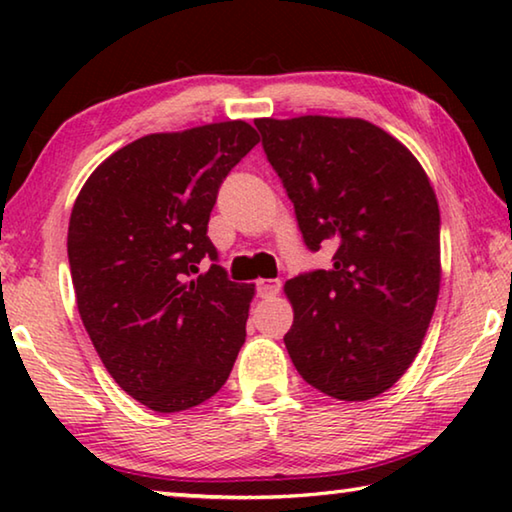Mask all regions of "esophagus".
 <instances>
[{
    "label": "esophagus",
    "mask_w": 512,
    "mask_h": 512,
    "mask_svg": "<svg viewBox=\"0 0 512 512\" xmlns=\"http://www.w3.org/2000/svg\"><path fill=\"white\" fill-rule=\"evenodd\" d=\"M280 289H282V282L273 280V277H264V280L257 282V293L262 298H273L280 293Z\"/></svg>",
    "instance_id": "1"
}]
</instances>
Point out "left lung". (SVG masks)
Returning a JSON list of instances; mask_svg holds the SVG:
<instances>
[{"mask_svg":"<svg viewBox=\"0 0 512 512\" xmlns=\"http://www.w3.org/2000/svg\"><path fill=\"white\" fill-rule=\"evenodd\" d=\"M309 250L332 268L293 277L284 336L300 377L334 400L388 391L418 354L440 291V210L415 155L357 117L255 119Z\"/></svg>","mask_w":512,"mask_h":512,"instance_id":"8db88e82","label":"left lung"}]
</instances>
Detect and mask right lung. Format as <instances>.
Returning a JSON list of instances; mask_svg holds the SVG:
<instances>
[{
  "label": "right lung",
  "mask_w": 512,
  "mask_h": 512,
  "mask_svg": "<svg viewBox=\"0 0 512 512\" xmlns=\"http://www.w3.org/2000/svg\"><path fill=\"white\" fill-rule=\"evenodd\" d=\"M259 142L219 121L126 144L85 180L69 216L76 307L112 379L158 413L221 391L246 341L255 284L230 282L207 221L230 169Z\"/></svg>",
  "instance_id": "add662e5"
}]
</instances>
